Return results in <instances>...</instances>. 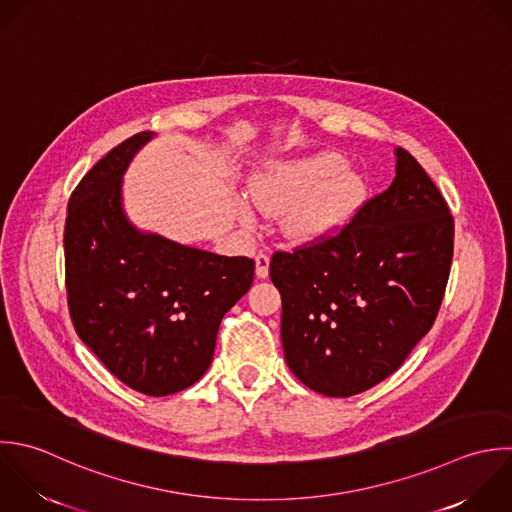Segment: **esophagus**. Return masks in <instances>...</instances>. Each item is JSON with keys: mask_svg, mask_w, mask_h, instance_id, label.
<instances>
[{"mask_svg": "<svg viewBox=\"0 0 512 512\" xmlns=\"http://www.w3.org/2000/svg\"><path fill=\"white\" fill-rule=\"evenodd\" d=\"M255 273L259 279H265L269 275V255L267 253L255 255Z\"/></svg>", "mask_w": 512, "mask_h": 512, "instance_id": "esophagus-1", "label": "esophagus"}]
</instances>
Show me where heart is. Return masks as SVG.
<instances>
[{
  "label": "heart",
  "instance_id": "obj_1",
  "mask_svg": "<svg viewBox=\"0 0 512 512\" xmlns=\"http://www.w3.org/2000/svg\"><path fill=\"white\" fill-rule=\"evenodd\" d=\"M253 205L265 215H281L283 233L297 243H313L339 231L363 205V179L343 167L335 153H317L261 171L251 181ZM247 225L257 221L249 203L239 207Z\"/></svg>",
  "mask_w": 512,
  "mask_h": 512
}]
</instances>
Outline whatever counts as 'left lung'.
Instances as JSON below:
<instances>
[{
	"mask_svg": "<svg viewBox=\"0 0 512 512\" xmlns=\"http://www.w3.org/2000/svg\"><path fill=\"white\" fill-rule=\"evenodd\" d=\"M395 179L337 235L277 251L281 341L293 375L327 397L363 393L393 375L433 327L445 297L455 221L405 149Z\"/></svg>",
	"mask_w": 512,
	"mask_h": 512,
	"instance_id": "left-lung-1",
	"label": "left lung"
}]
</instances>
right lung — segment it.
Listing matches in <instances>:
<instances>
[{
	"instance_id": "obj_1",
	"label": "right lung",
	"mask_w": 512,
	"mask_h": 512,
	"mask_svg": "<svg viewBox=\"0 0 512 512\" xmlns=\"http://www.w3.org/2000/svg\"><path fill=\"white\" fill-rule=\"evenodd\" d=\"M153 135L125 139L85 173L67 203L63 249L79 339L121 383L165 397L209 369L221 319L249 291L255 261L181 245L127 219L123 173Z\"/></svg>"
}]
</instances>
